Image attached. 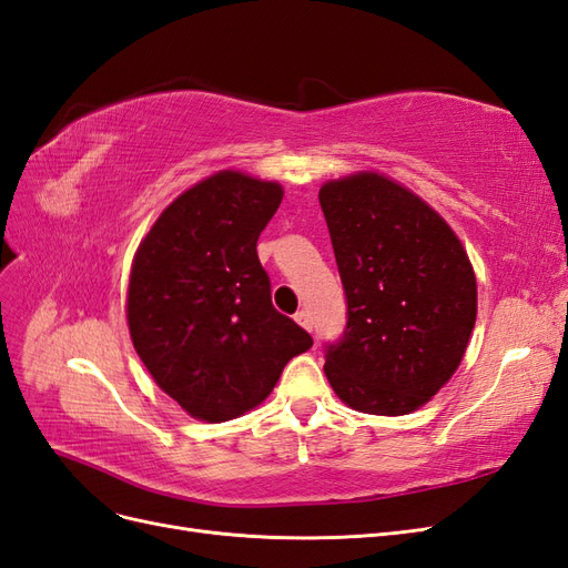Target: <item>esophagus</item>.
<instances>
[{
	"instance_id": "obj_1",
	"label": "esophagus",
	"mask_w": 568,
	"mask_h": 568,
	"mask_svg": "<svg viewBox=\"0 0 568 568\" xmlns=\"http://www.w3.org/2000/svg\"><path fill=\"white\" fill-rule=\"evenodd\" d=\"M296 322L303 326V329H307V332L313 329V317H311V311H298V313H296Z\"/></svg>"
}]
</instances>
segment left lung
<instances>
[{"mask_svg": "<svg viewBox=\"0 0 568 568\" xmlns=\"http://www.w3.org/2000/svg\"><path fill=\"white\" fill-rule=\"evenodd\" d=\"M320 205L348 303L346 332L326 346V379L357 412L409 415L469 346V255L432 205L379 173L322 184Z\"/></svg>", "mask_w": 568, "mask_h": 568, "instance_id": "left-lung-1", "label": "left lung"}]
</instances>
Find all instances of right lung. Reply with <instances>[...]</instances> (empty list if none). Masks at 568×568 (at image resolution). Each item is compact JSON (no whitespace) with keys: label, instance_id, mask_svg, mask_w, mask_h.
I'll use <instances>...</instances> for the list:
<instances>
[{"label":"right lung","instance_id":"obj_1","mask_svg":"<svg viewBox=\"0 0 568 568\" xmlns=\"http://www.w3.org/2000/svg\"><path fill=\"white\" fill-rule=\"evenodd\" d=\"M284 189L220 170L178 196L132 261L128 326L144 367L203 422L261 405L313 338L274 311L257 236Z\"/></svg>","mask_w":568,"mask_h":568}]
</instances>
